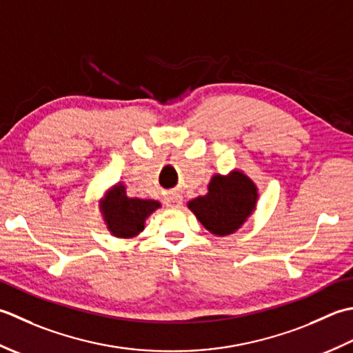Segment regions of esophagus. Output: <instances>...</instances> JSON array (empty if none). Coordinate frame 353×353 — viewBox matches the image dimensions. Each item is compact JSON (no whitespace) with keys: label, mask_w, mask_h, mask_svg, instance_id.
<instances>
[{"label":"esophagus","mask_w":353,"mask_h":353,"mask_svg":"<svg viewBox=\"0 0 353 353\" xmlns=\"http://www.w3.org/2000/svg\"><path fill=\"white\" fill-rule=\"evenodd\" d=\"M166 205L170 208H178L183 205V196L178 195V193H172L170 196L166 198Z\"/></svg>","instance_id":"34e87169"}]
</instances>
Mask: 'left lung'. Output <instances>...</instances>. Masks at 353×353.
Listing matches in <instances>:
<instances>
[{
  "label": "left lung",
  "instance_id": "obj_1",
  "mask_svg": "<svg viewBox=\"0 0 353 353\" xmlns=\"http://www.w3.org/2000/svg\"><path fill=\"white\" fill-rule=\"evenodd\" d=\"M207 189L205 195L189 201L187 207L214 236L233 234L256 210L257 187L242 170L213 175Z\"/></svg>",
  "mask_w": 353,
  "mask_h": 353
}]
</instances>
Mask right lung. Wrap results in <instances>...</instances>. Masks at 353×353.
I'll use <instances>...</instances> for the list:
<instances>
[{
    "label": "right lung",
    "instance_id": "1",
    "mask_svg": "<svg viewBox=\"0 0 353 353\" xmlns=\"http://www.w3.org/2000/svg\"><path fill=\"white\" fill-rule=\"evenodd\" d=\"M160 207L161 204L155 199L129 198L121 183L114 184L105 198L99 201L108 232L121 239L139 236L145 230L146 219Z\"/></svg>",
    "mask_w": 353,
    "mask_h": 353
}]
</instances>
